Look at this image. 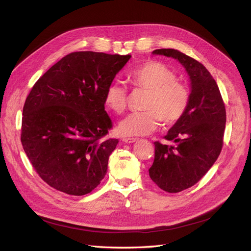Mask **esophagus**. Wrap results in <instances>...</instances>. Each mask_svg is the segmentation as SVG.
I'll return each mask as SVG.
<instances>
[{
  "mask_svg": "<svg viewBox=\"0 0 251 251\" xmlns=\"http://www.w3.org/2000/svg\"><path fill=\"white\" fill-rule=\"evenodd\" d=\"M138 141V138H124L123 139V142L127 143V144H130V143H134Z\"/></svg>",
  "mask_w": 251,
  "mask_h": 251,
  "instance_id": "obj_1",
  "label": "esophagus"
}]
</instances>
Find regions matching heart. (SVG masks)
I'll list each match as a JSON object with an SVG mask.
<instances>
[{
    "label": "heart",
    "mask_w": 251,
    "mask_h": 251,
    "mask_svg": "<svg viewBox=\"0 0 251 251\" xmlns=\"http://www.w3.org/2000/svg\"><path fill=\"white\" fill-rule=\"evenodd\" d=\"M133 87L150 91L145 101V111L132 112L119 124V132L125 137L145 136L152 132L163 121L175 124L182 118L189 106L190 92L183 82L176 79V73L164 63L147 61L129 72ZM128 92L120 81L110 83L104 95L105 105L115 113L127 107Z\"/></svg>",
    "instance_id": "1"
}]
</instances>
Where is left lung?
Here are the masks:
<instances>
[{
  "label": "left lung",
  "mask_w": 251,
  "mask_h": 251,
  "mask_svg": "<svg viewBox=\"0 0 251 251\" xmlns=\"http://www.w3.org/2000/svg\"><path fill=\"white\" fill-rule=\"evenodd\" d=\"M152 54L177 59L191 80L187 110L164 137L173 145L153 143L155 159L149 170L160 189L178 193L201 180L220 156L226 109L216 81L203 64L174 49L155 50Z\"/></svg>",
  "instance_id": "8db88e82"
}]
</instances>
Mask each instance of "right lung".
Wrapping results in <instances>:
<instances>
[{
  "mask_svg": "<svg viewBox=\"0 0 251 251\" xmlns=\"http://www.w3.org/2000/svg\"><path fill=\"white\" fill-rule=\"evenodd\" d=\"M131 55L74 52L31 88L23 107L21 142L44 182L69 195L94 190L119 140L105 139L112 122L104 95Z\"/></svg>",
  "mask_w": 251,
  "mask_h": 251,
  "instance_id": "right-lung-1",
  "label": "right lung"
}]
</instances>
